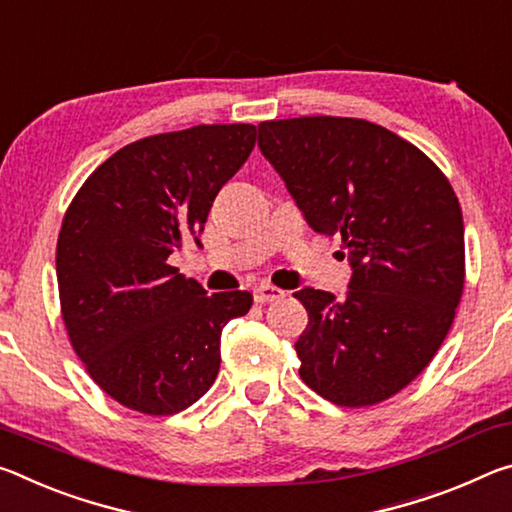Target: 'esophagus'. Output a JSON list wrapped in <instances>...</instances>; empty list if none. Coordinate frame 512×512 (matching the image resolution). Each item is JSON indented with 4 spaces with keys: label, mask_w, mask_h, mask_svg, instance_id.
I'll return each instance as SVG.
<instances>
[{
    "label": "esophagus",
    "mask_w": 512,
    "mask_h": 512,
    "mask_svg": "<svg viewBox=\"0 0 512 512\" xmlns=\"http://www.w3.org/2000/svg\"><path fill=\"white\" fill-rule=\"evenodd\" d=\"M286 297V290L272 286V283H261V286L254 288V299L258 304H272V301H279Z\"/></svg>",
    "instance_id": "esophagus-1"
}]
</instances>
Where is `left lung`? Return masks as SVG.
Returning <instances> with one entry per match:
<instances>
[{"label": "left lung", "mask_w": 512, "mask_h": 512, "mask_svg": "<svg viewBox=\"0 0 512 512\" xmlns=\"http://www.w3.org/2000/svg\"><path fill=\"white\" fill-rule=\"evenodd\" d=\"M258 147L317 233L340 236L345 297L301 288L308 324L299 376L335 406L397 395L431 363L465 283V229L454 188L408 140L358 117L258 124Z\"/></svg>", "instance_id": "1"}]
</instances>
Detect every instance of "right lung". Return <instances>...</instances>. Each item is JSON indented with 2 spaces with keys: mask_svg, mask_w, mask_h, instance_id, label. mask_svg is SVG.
<instances>
[{
  "mask_svg": "<svg viewBox=\"0 0 512 512\" xmlns=\"http://www.w3.org/2000/svg\"><path fill=\"white\" fill-rule=\"evenodd\" d=\"M256 145L254 124H199L131 142L90 174L67 206L56 279L67 335L108 397L174 415L220 372L226 322L245 290L208 292L170 265L204 231L217 192Z\"/></svg>",
  "mask_w": 512,
  "mask_h": 512,
  "instance_id": "obj_1",
  "label": "right lung"
}]
</instances>
